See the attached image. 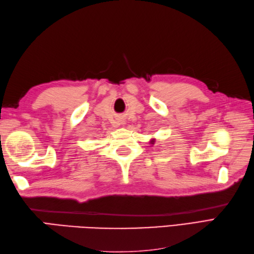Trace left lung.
Masks as SVG:
<instances>
[{"instance_id":"8db88e82","label":"left lung","mask_w":254,"mask_h":254,"mask_svg":"<svg viewBox=\"0 0 254 254\" xmlns=\"http://www.w3.org/2000/svg\"><path fill=\"white\" fill-rule=\"evenodd\" d=\"M152 143H153V144H154V141H152Z\"/></svg>"}]
</instances>
